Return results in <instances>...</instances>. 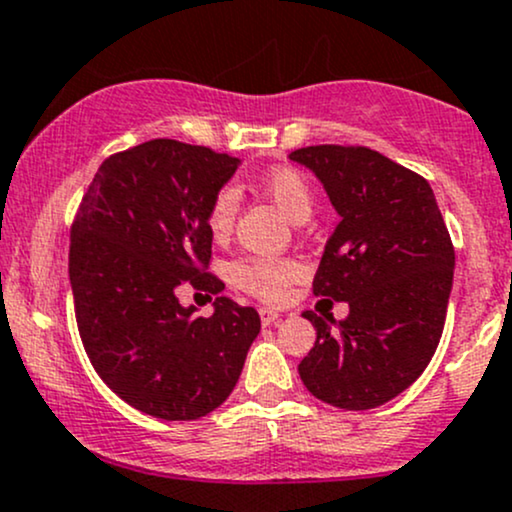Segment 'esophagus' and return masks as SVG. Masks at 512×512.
<instances>
[{
	"label": "esophagus",
	"mask_w": 512,
	"mask_h": 512,
	"mask_svg": "<svg viewBox=\"0 0 512 512\" xmlns=\"http://www.w3.org/2000/svg\"><path fill=\"white\" fill-rule=\"evenodd\" d=\"M281 315L279 310H274V308H260V320H262V325H272V322H279L281 320Z\"/></svg>",
	"instance_id": "esophagus-1"
}]
</instances>
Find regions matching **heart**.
Masks as SVG:
<instances>
[{
	"instance_id": "b5f03b06",
	"label": "heart",
	"mask_w": 512,
	"mask_h": 512,
	"mask_svg": "<svg viewBox=\"0 0 512 512\" xmlns=\"http://www.w3.org/2000/svg\"><path fill=\"white\" fill-rule=\"evenodd\" d=\"M262 192L289 216L291 221H305L313 211V190L296 168H274L260 178ZM240 207L238 190L223 185L211 197L207 209V226L214 238H226L233 231ZM301 264L284 257H240L231 264L233 284L262 301H279L296 276Z\"/></svg>"
}]
</instances>
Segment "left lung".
<instances>
[{"mask_svg": "<svg viewBox=\"0 0 512 512\" xmlns=\"http://www.w3.org/2000/svg\"><path fill=\"white\" fill-rule=\"evenodd\" d=\"M325 185L342 216L322 252L315 296L349 315L305 310L317 339L298 373L310 395L339 409L390 402L424 373L443 334L455 248L431 185L368 146L291 151Z\"/></svg>", "mask_w": 512, "mask_h": 512, "instance_id": "1", "label": "left lung"}]
</instances>
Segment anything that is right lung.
I'll use <instances>...</instances> for the list:
<instances>
[{
  "instance_id": "right-lung-1",
  "label": "right lung",
  "mask_w": 512,
  "mask_h": 512,
  "mask_svg": "<svg viewBox=\"0 0 512 512\" xmlns=\"http://www.w3.org/2000/svg\"><path fill=\"white\" fill-rule=\"evenodd\" d=\"M238 158L151 139L105 158L72 223L69 281L91 366L129 407L192 421L236 387L260 315L219 296L214 313L182 308L178 291L219 293L207 272V209Z\"/></svg>"
}]
</instances>
